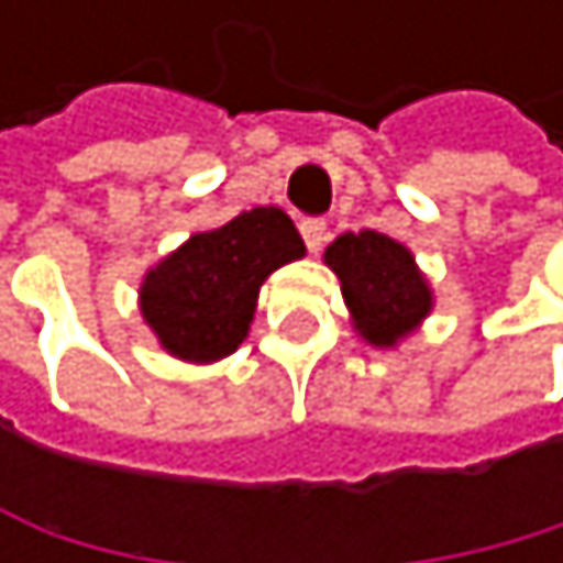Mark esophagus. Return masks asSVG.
<instances>
[{"label":"esophagus","instance_id":"obj_1","mask_svg":"<svg viewBox=\"0 0 563 563\" xmlns=\"http://www.w3.org/2000/svg\"><path fill=\"white\" fill-rule=\"evenodd\" d=\"M300 235H303V243H307L310 253H320V246L328 243V222H323V219H303Z\"/></svg>","mask_w":563,"mask_h":563}]
</instances>
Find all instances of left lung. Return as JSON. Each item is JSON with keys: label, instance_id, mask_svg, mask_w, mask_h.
Instances as JSON below:
<instances>
[{"label": "left lung", "instance_id": "1", "mask_svg": "<svg viewBox=\"0 0 563 563\" xmlns=\"http://www.w3.org/2000/svg\"><path fill=\"white\" fill-rule=\"evenodd\" d=\"M323 260L341 279L354 328L378 347L405 338L432 307L412 253L382 232H347L328 246Z\"/></svg>", "mask_w": 563, "mask_h": 563}]
</instances>
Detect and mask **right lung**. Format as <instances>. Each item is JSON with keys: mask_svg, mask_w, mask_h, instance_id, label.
I'll return each mask as SVG.
<instances>
[{"mask_svg": "<svg viewBox=\"0 0 563 563\" xmlns=\"http://www.w3.org/2000/svg\"><path fill=\"white\" fill-rule=\"evenodd\" d=\"M300 256L303 240L287 212H240L147 273L141 313L175 357L219 361L243 344L263 279Z\"/></svg>", "mask_w": 563, "mask_h": 563, "instance_id": "1", "label": "right lung"}]
</instances>
